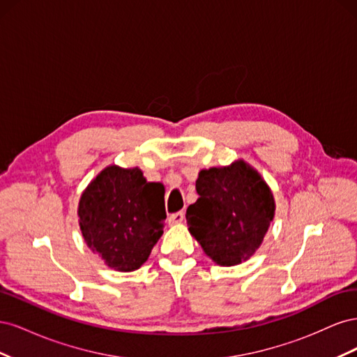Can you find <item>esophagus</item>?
<instances>
[{"mask_svg":"<svg viewBox=\"0 0 357 357\" xmlns=\"http://www.w3.org/2000/svg\"><path fill=\"white\" fill-rule=\"evenodd\" d=\"M183 219H185V213L183 211H177V213H172L171 215H169V223L171 225H176V223H180V222H183Z\"/></svg>","mask_w":357,"mask_h":357,"instance_id":"obj_1","label":"esophagus"}]
</instances>
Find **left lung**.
I'll return each instance as SVG.
<instances>
[{"label":"left lung","instance_id":"obj_1","mask_svg":"<svg viewBox=\"0 0 357 357\" xmlns=\"http://www.w3.org/2000/svg\"><path fill=\"white\" fill-rule=\"evenodd\" d=\"M199 198L188 207L190 234L205 255L219 265H236L264 241L274 218V197L266 183L245 162L202 169Z\"/></svg>","mask_w":357,"mask_h":357}]
</instances>
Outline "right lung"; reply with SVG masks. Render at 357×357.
Segmentation results:
<instances>
[{"label": "right lung", "mask_w": 357, "mask_h": 357, "mask_svg": "<svg viewBox=\"0 0 357 357\" xmlns=\"http://www.w3.org/2000/svg\"><path fill=\"white\" fill-rule=\"evenodd\" d=\"M164 186L147 181L142 169L107 167L80 198L84 241L110 268L138 269L164 234Z\"/></svg>", "instance_id": "right-lung-1"}]
</instances>
